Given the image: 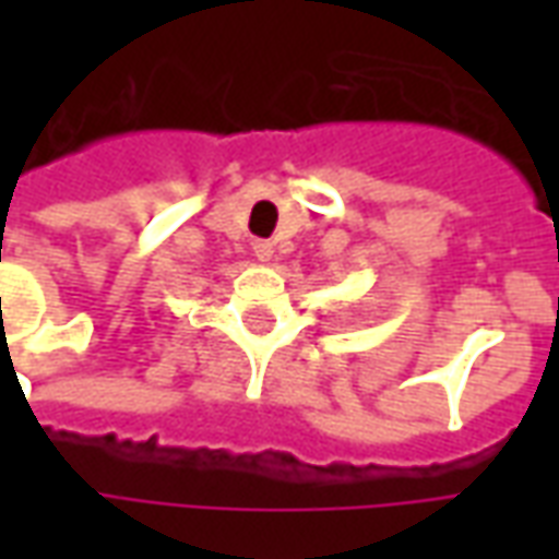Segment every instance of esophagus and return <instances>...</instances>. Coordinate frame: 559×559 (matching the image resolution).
I'll return each instance as SVG.
<instances>
[{"mask_svg": "<svg viewBox=\"0 0 559 559\" xmlns=\"http://www.w3.org/2000/svg\"><path fill=\"white\" fill-rule=\"evenodd\" d=\"M272 254H275V248H272V242H263V239H257L254 242V257L260 260V263H269L272 260Z\"/></svg>", "mask_w": 559, "mask_h": 559, "instance_id": "obj_1", "label": "esophagus"}]
</instances>
